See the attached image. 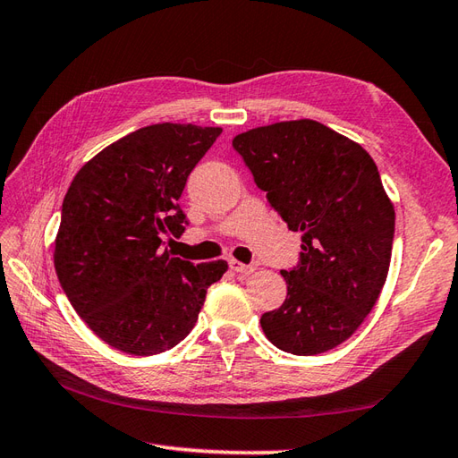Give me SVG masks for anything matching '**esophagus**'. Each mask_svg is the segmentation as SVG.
I'll return each mask as SVG.
<instances>
[{"label":"esophagus","instance_id":"34e87169","mask_svg":"<svg viewBox=\"0 0 458 458\" xmlns=\"http://www.w3.org/2000/svg\"><path fill=\"white\" fill-rule=\"evenodd\" d=\"M230 269H232L233 273L243 275V277H248V275H251V273L255 271V269L251 267V265H246V263L236 261V259H232V261H230Z\"/></svg>","mask_w":458,"mask_h":458}]
</instances>
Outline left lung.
<instances>
[{
  "instance_id": "1",
  "label": "left lung",
  "mask_w": 458,
  "mask_h": 458,
  "mask_svg": "<svg viewBox=\"0 0 458 458\" xmlns=\"http://www.w3.org/2000/svg\"><path fill=\"white\" fill-rule=\"evenodd\" d=\"M267 200L302 232L301 263L281 271L286 299L263 334L293 355L344 344L377 304L390 267L394 205L360 144L310 119L258 126L232 140Z\"/></svg>"
}]
</instances>
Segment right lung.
Returning <instances> with one entry per match:
<instances>
[{
  "label": "right lung",
  "mask_w": 458,
  "mask_h": 458,
  "mask_svg": "<svg viewBox=\"0 0 458 458\" xmlns=\"http://www.w3.org/2000/svg\"><path fill=\"white\" fill-rule=\"evenodd\" d=\"M220 126L162 123L91 157L62 203L55 267L73 310L105 344L148 357L195 327L226 261L193 265L164 250L185 232L179 207L189 174Z\"/></svg>",
  "instance_id": "add662e5"
}]
</instances>
